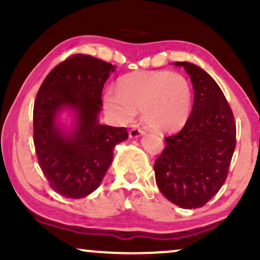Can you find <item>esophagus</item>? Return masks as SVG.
Masks as SVG:
<instances>
[{
    "instance_id": "esophagus-1",
    "label": "esophagus",
    "mask_w": 260,
    "mask_h": 260,
    "mask_svg": "<svg viewBox=\"0 0 260 260\" xmlns=\"http://www.w3.org/2000/svg\"><path fill=\"white\" fill-rule=\"evenodd\" d=\"M144 129L143 128H140L139 126H134L132 127V129L129 131V137L131 138H138V137L142 136V134H144Z\"/></svg>"
}]
</instances>
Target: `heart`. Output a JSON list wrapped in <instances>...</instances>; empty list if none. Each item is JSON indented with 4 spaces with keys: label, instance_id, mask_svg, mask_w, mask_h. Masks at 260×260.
Wrapping results in <instances>:
<instances>
[{
    "label": "heart",
    "instance_id": "1",
    "mask_svg": "<svg viewBox=\"0 0 260 260\" xmlns=\"http://www.w3.org/2000/svg\"><path fill=\"white\" fill-rule=\"evenodd\" d=\"M193 91L183 74L169 71H136L122 76L117 91L106 89L103 105L116 123L127 124L140 109V117L157 132H172L186 124Z\"/></svg>",
    "mask_w": 260,
    "mask_h": 260
}]
</instances>
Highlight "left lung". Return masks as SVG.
I'll use <instances>...</instances> for the list:
<instances>
[{
    "label": "left lung",
    "mask_w": 260,
    "mask_h": 260,
    "mask_svg": "<svg viewBox=\"0 0 260 260\" xmlns=\"http://www.w3.org/2000/svg\"><path fill=\"white\" fill-rule=\"evenodd\" d=\"M174 64L189 74L194 101L184 127L165 137L166 147L154 164L155 180L170 202L196 209L207 204L226 181L236 122L222 90L205 71L189 62Z\"/></svg>",
    "instance_id": "1"
}]
</instances>
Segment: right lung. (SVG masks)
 Here are the masks:
<instances>
[{
	"instance_id": "add662e5",
	"label": "right lung",
	"mask_w": 260,
	"mask_h": 260,
	"mask_svg": "<svg viewBox=\"0 0 260 260\" xmlns=\"http://www.w3.org/2000/svg\"><path fill=\"white\" fill-rule=\"evenodd\" d=\"M113 71L109 62L77 53L47 74L37 94L32 131L38 162L50 187L66 198L94 192L111 165L115 145L128 138L124 127L98 122L104 84ZM64 107L77 113L70 136L55 126V115Z\"/></svg>"
}]
</instances>
